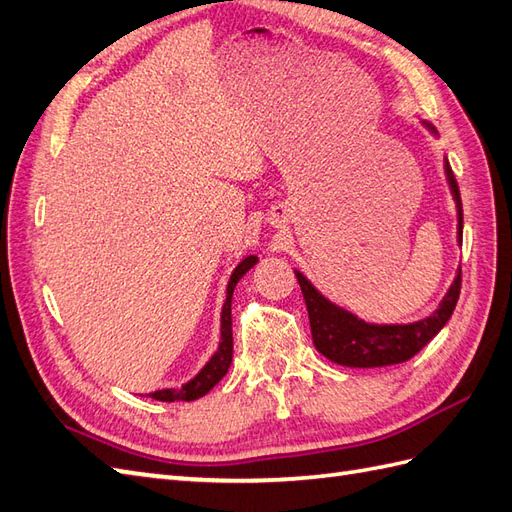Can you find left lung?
Wrapping results in <instances>:
<instances>
[{"label": "left lung", "instance_id": "left-lung-1", "mask_svg": "<svg viewBox=\"0 0 512 512\" xmlns=\"http://www.w3.org/2000/svg\"><path fill=\"white\" fill-rule=\"evenodd\" d=\"M421 123L432 136L439 139V132L430 121L421 119ZM443 171L456 204V241L460 245L463 243V204H460L458 184L447 156H443ZM295 278L306 299L315 347L332 363L343 367H386L413 358L452 317L460 293L458 269L450 289L428 317L410 323H371L354 315L352 310L334 304L299 269H295Z\"/></svg>", "mask_w": 512, "mask_h": 512}]
</instances>
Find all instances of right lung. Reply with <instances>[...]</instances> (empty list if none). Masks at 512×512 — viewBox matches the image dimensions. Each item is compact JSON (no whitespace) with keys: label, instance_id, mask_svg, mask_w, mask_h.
<instances>
[{"label":"right lung","instance_id":"1","mask_svg":"<svg viewBox=\"0 0 512 512\" xmlns=\"http://www.w3.org/2000/svg\"><path fill=\"white\" fill-rule=\"evenodd\" d=\"M258 263V256L249 254L230 273V280L226 286V302L221 306V339L217 352L206 360V365L199 369L191 380H186L182 386H173V389H160L149 393L152 400L158 402H193L204 397L213 386L226 376L230 363H232V293L234 286L245 273Z\"/></svg>","mask_w":512,"mask_h":512}]
</instances>
